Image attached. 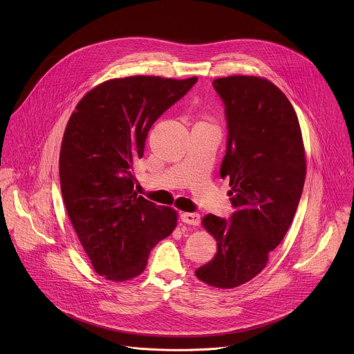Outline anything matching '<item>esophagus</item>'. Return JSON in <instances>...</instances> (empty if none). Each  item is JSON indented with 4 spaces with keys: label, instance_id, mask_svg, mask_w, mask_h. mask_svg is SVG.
I'll use <instances>...</instances> for the list:
<instances>
[{
    "label": "esophagus",
    "instance_id": "esophagus-1",
    "mask_svg": "<svg viewBox=\"0 0 354 354\" xmlns=\"http://www.w3.org/2000/svg\"><path fill=\"white\" fill-rule=\"evenodd\" d=\"M180 220L187 225H198L200 216L197 213H182Z\"/></svg>",
    "mask_w": 354,
    "mask_h": 354
}]
</instances>
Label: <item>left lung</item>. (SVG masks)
Listing matches in <instances>:
<instances>
[{
  "label": "left lung",
  "instance_id": "1",
  "mask_svg": "<svg viewBox=\"0 0 354 354\" xmlns=\"http://www.w3.org/2000/svg\"><path fill=\"white\" fill-rule=\"evenodd\" d=\"M225 106L227 153L221 178H230V221L207 214L201 224L217 241V254L196 277L234 288L258 276L284 238L307 174L297 113L269 80L230 75L213 81Z\"/></svg>",
  "mask_w": 354,
  "mask_h": 354
}]
</instances>
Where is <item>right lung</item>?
<instances>
[{"mask_svg":"<svg viewBox=\"0 0 354 354\" xmlns=\"http://www.w3.org/2000/svg\"><path fill=\"white\" fill-rule=\"evenodd\" d=\"M196 81L108 80L86 92L70 116L60 149L62 194L95 272L108 280L140 276L151 249L176 227V210L137 196L133 164L151 126Z\"/></svg>","mask_w":354,"mask_h":354,"instance_id":"obj_1","label":"right lung"}]
</instances>
